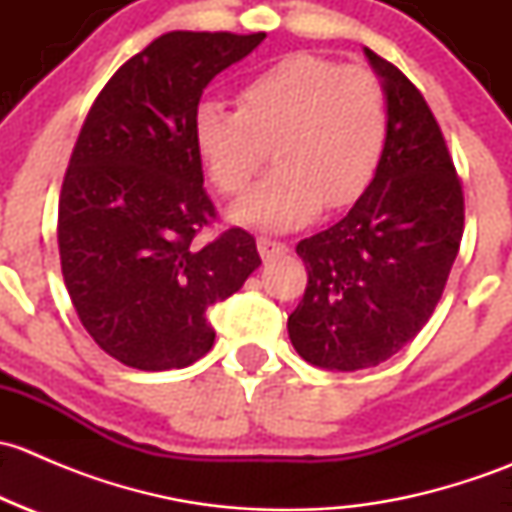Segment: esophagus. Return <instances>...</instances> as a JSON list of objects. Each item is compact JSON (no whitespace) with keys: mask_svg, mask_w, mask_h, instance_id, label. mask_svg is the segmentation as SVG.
I'll use <instances>...</instances> for the list:
<instances>
[{"mask_svg":"<svg viewBox=\"0 0 512 512\" xmlns=\"http://www.w3.org/2000/svg\"><path fill=\"white\" fill-rule=\"evenodd\" d=\"M257 250H260L262 260H275V257L287 255L289 247L285 245V242L270 240V237H260V240H257Z\"/></svg>","mask_w":512,"mask_h":512,"instance_id":"1","label":"esophagus"}]
</instances>
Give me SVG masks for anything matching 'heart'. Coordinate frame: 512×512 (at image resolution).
Here are the masks:
<instances>
[{
	"instance_id": "b5f03b06",
	"label": "heart",
	"mask_w": 512,
	"mask_h": 512,
	"mask_svg": "<svg viewBox=\"0 0 512 512\" xmlns=\"http://www.w3.org/2000/svg\"><path fill=\"white\" fill-rule=\"evenodd\" d=\"M389 136L381 81L312 54H294L247 81L237 111L200 103L195 151L215 188L242 193L265 163L277 168L230 208L255 230H292L319 213L352 205L374 180Z\"/></svg>"
}]
</instances>
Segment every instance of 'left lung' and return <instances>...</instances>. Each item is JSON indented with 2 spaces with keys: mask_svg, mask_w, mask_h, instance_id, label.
<instances>
[{
  "mask_svg": "<svg viewBox=\"0 0 512 512\" xmlns=\"http://www.w3.org/2000/svg\"><path fill=\"white\" fill-rule=\"evenodd\" d=\"M389 108L384 156L347 215L297 245L307 289L289 342L312 366H379L421 332L463 235V190L421 91L366 49Z\"/></svg>",
  "mask_w": 512,
  "mask_h": 512,
  "instance_id": "1",
  "label": "left lung"
}]
</instances>
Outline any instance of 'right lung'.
Masks as SVG:
<instances>
[{"label": "right lung", "instance_id": "add662e5", "mask_svg": "<svg viewBox=\"0 0 512 512\" xmlns=\"http://www.w3.org/2000/svg\"><path fill=\"white\" fill-rule=\"evenodd\" d=\"M265 34L168 32L128 59L91 106L59 198L64 285L94 342L131 369H183L210 352L208 312L262 265L240 227L215 218L195 151L205 86Z\"/></svg>", "mask_w": 512, "mask_h": 512}]
</instances>
